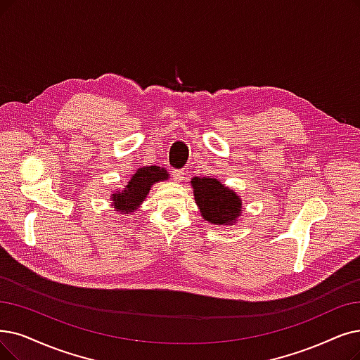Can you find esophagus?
Segmentation results:
<instances>
[{
    "label": "esophagus",
    "instance_id": "34e87169",
    "mask_svg": "<svg viewBox=\"0 0 360 360\" xmlns=\"http://www.w3.org/2000/svg\"><path fill=\"white\" fill-rule=\"evenodd\" d=\"M186 176H188V172H186V169H176L174 172H172V177H174L176 181H183L186 180Z\"/></svg>",
    "mask_w": 360,
    "mask_h": 360
}]
</instances>
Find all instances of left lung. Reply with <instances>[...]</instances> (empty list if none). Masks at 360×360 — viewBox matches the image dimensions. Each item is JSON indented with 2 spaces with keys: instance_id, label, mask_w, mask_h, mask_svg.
Wrapping results in <instances>:
<instances>
[{
  "instance_id": "8db88e82",
  "label": "left lung",
  "mask_w": 360,
  "mask_h": 360,
  "mask_svg": "<svg viewBox=\"0 0 360 360\" xmlns=\"http://www.w3.org/2000/svg\"><path fill=\"white\" fill-rule=\"evenodd\" d=\"M195 202L202 219L215 226H232L242 214V199L238 193L212 177L191 180Z\"/></svg>"
}]
</instances>
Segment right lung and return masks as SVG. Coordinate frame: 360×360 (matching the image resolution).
I'll return each instance as SVG.
<instances>
[{
	"instance_id": "obj_1",
	"label": "right lung",
	"mask_w": 360,
	"mask_h": 360,
	"mask_svg": "<svg viewBox=\"0 0 360 360\" xmlns=\"http://www.w3.org/2000/svg\"><path fill=\"white\" fill-rule=\"evenodd\" d=\"M168 171L158 165H145L137 168L122 191L113 192L110 195V207L120 214L136 212L143 200L150 192V188L155 183L168 180Z\"/></svg>"
}]
</instances>
